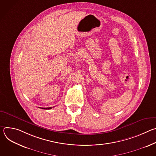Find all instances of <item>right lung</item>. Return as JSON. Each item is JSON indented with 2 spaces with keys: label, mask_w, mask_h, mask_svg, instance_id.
I'll list each match as a JSON object with an SVG mask.
<instances>
[{
  "label": "right lung",
  "mask_w": 156,
  "mask_h": 156,
  "mask_svg": "<svg viewBox=\"0 0 156 156\" xmlns=\"http://www.w3.org/2000/svg\"><path fill=\"white\" fill-rule=\"evenodd\" d=\"M43 108V109H51L52 108V107H47V108Z\"/></svg>",
  "instance_id": "right-lung-1"
}]
</instances>
